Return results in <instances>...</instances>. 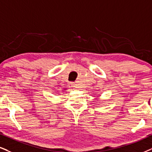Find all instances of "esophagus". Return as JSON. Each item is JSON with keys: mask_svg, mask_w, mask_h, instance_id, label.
<instances>
[{"mask_svg": "<svg viewBox=\"0 0 152 152\" xmlns=\"http://www.w3.org/2000/svg\"><path fill=\"white\" fill-rule=\"evenodd\" d=\"M75 83H73V82H70V83H69V86H70V87H75Z\"/></svg>", "mask_w": 152, "mask_h": 152, "instance_id": "1", "label": "esophagus"}]
</instances>
